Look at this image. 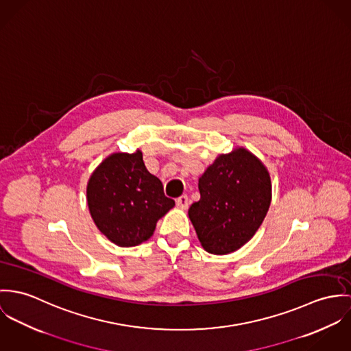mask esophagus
Returning a JSON list of instances; mask_svg holds the SVG:
<instances>
[{"label":"esophagus","mask_w":351,"mask_h":351,"mask_svg":"<svg viewBox=\"0 0 351 351\" xmlns=\"http://www.w3.org/2000/svg\"><path fill=\"white\" fill-rule=\"evenodd\" d=\"M189 196L187 195H182V196H179L178 199H176V206L179 207V208H182V210H186L187 207H189Z\"/></svg>","instance_id":"obj_1"}]
</instances>
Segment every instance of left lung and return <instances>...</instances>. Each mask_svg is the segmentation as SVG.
Listing matches in <instances>:
<instances>
[{"mask_svg": "<svg viewBox=\"0 0 351 351\" xmlns=\"http://www.w3.org/2000/svg\"><path fill=\"white\" fill-rule=\"evenodd\" d=\"M200 199L189 217L203 249L229 254L242 247L258 230L272 200L267 167L247 149L222 154L199 178Z\"/></svg>", "mask_w": 351, "mask_h": 351, "instance_id": "obj_1", "label": "left lung"}]
</instances>
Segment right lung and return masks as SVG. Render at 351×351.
Returning a JSON list of instances; mask_svg holds the SVG:
<instances>
[{
	"instance_id": "right-lung-1",
	"label": "right lung",
	"mask_w": 351,
	"mask_h": 351,
	"mask_svg": "<svg viewBox=\"0 0 351 351\" xmlns=\"http://www.w3.org/2000/svg\"><path fill=\"white\" fill-rule=\"evenodd\" d=\"M87 204L98 230L117 246L130 247L154 235L157 221L175 200L164 195L160 179L147 169L137 149L112 154L94 169Z\"/></svg>"
}]
</instances>
